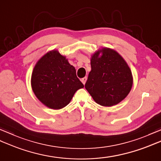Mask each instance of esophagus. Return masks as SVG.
<instances>
[{"label":"esophagus","mask_w":161,"mask_h":161,"mask_svg":"<svg viewBox=\"0 0 161 161\" xmlns=\"http://www.w3.org/2000/svg\"><path fill=\"white\" fill-rule=\"evenodd\" d=\"M86 80H87V77H84V78H82L81 80V82H82L83 84H84V85L86 84Z\"/></svg>","instance_id":"1"}]
</instances>
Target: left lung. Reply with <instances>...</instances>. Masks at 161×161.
<instances>
[{
    "label": "left lung",
    "mask_w": 161,
    "mask_h": 161,
    "mask_svg": "<svg viewBox=\"0 0 161 161\" xmlns=\"http://www.w3.org/2000/svg\"><path fill=\"white\" fill-rule=\"evenodd\" d=\"M91 70L85 88L94 101L112 107L127 96L133 85L131 71L116 51L103 47L91 57Z\"/></svg>",
    "instance_id": "obj_1"
}]
</instances>
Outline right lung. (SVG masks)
Listing matches in <instances>:
<instances>
[{
    "label": "right lung",
    "mask_w": 161,
    "mask_h": 161,
    "mask_svg": "<svg viewBox=\"0 0 161 161\" xmlns=\"http://www.w3.org/2000/svg\"><path fill=\"white\" fill-rule=\"evenodd\" d=\"M31 85L39 101L53 109L66 107L75 92L84 87L75 67L57 50L50 51L37 61L32 71Z\"/></svg>",
    "instance_id": "right-lung-1"
}]
</instances>
